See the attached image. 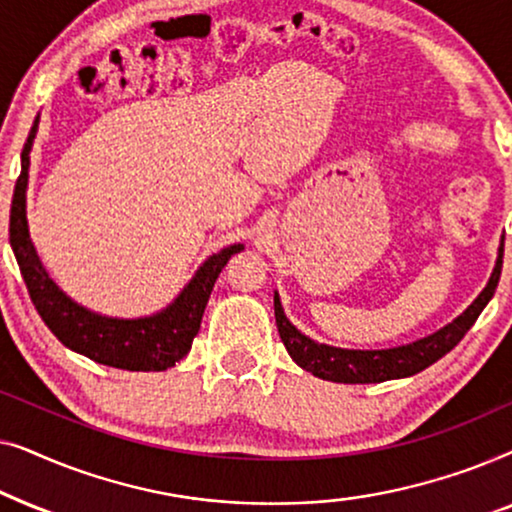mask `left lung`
Masks as SVG:
<instances>
[{"label":"left lung","mask_w":512,"mask_h":512,"mask_svg":"<svg viewBox=\"0 0 512 512\" xmlns=\"http://www.w3.org/2000/svg\"><path fill=\"white\" fill-rule=\"evenodd\" d=\"M503 268V240L499 247V256H496L494 270L489 275V282L480 296L452 319L450 324L438 328L436 333L419 338L410 345H398L389 349H342L331 347L324 342H317L300 333L296 326L286 319L282 300L275 291V321L279 338H282L286 352L300 368L312 373L314 377L328 382H342V384H373L384 380H401V377H410L419 373V370L429 368L431 363L459 345L468 328L475 324L480 312L485 310L489 300H492L496 286H499Z\"/></svg>","instance_id":"8db88e82"}]
</instances>
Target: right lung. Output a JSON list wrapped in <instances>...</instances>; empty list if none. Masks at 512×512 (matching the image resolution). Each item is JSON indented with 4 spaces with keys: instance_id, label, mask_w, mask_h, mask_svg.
<instances>
[{
    "instance_id": "obj_1",
    "label": "right lung",
    "mask_w": 512,
    "mask_h": 512,
    "mask_svg": "<svg viewBox=\"0 0 512 512\" xmlns=\"http://www.w3.org/2000/svg\"><path fill=\"white\" fill-rule=\"evenodd\" d=\"M39 130V116L27 135L20 153V177L13 188L9 242L16 256L20 275L39 317L51 328V333L62 345L76 354L88 356L97 363L123 370H167L191 352L193 338L200 331L209 293L214 289L216 277L226 268L230 256L240 254L244 244H230L207 258L195 270L177 298L170 305L149 317L121 319L97 314L67 296L53 277L48 275L44 263L34 249L27 226V181H30V151Z\"/></svg>"
}]
</instances>
